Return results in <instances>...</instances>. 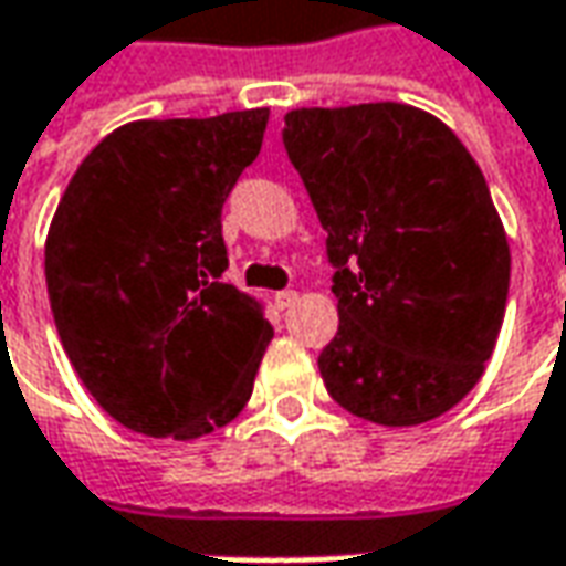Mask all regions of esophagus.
<instances>
[{"label":"esophagus","mask_w":566,"mask_h":566,"mask_svg":"<svg viewBox=\"0 0 566 566\" xmlns=\"http://www.w3.org/2000/svg\"><path fill=\"white\" fill-rule=\"evenodd\" d=\"M295 298H298V295H295L293 290H283V293H276V295H273V305H276V308H280V312H286V308H293V305H295Z\"/></svg>","instance_id":"34e87169"}]
</instances>
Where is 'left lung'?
I'll list each match as a JSON object with an SVG mask.
<instances>
[{
    "instance_id": "left-lung-1",
    "label": "left lung",
    "mask_w": 566,
    "mask_h": 566,
    "mask_svg": "<svg viewBox=\"0 0 566 566\" xmlns=\"http://www.w3.org/2000/svg\"><path fill=\"white\" fill-rule=\"evenodd\" d=\"M283 144L337 268L327 394L387 428L444 416L482 378L507 308L511 245L482 169L406 103L293 109Z\"/></svg>"
}]
</instances>
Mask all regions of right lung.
<instances>
[{
  "label": "right lung",
  "mask_w": 566,
  "mask_h": 566,
  "mask_svg": "<svg viewBox=\"0 0 566 566\" xmlns=\"http://www.w3.org/2000/svg\"><path fill=\"white\" fill-rule=\"evenodd\" d=\"M268 116L128 122L84 157L55 207V331L91 397L138 434L191 441L249 402L273 327L258 298L220 280V213Z\"/></svg>",
  "instance_id": "obj_1"
}]
</instances>
